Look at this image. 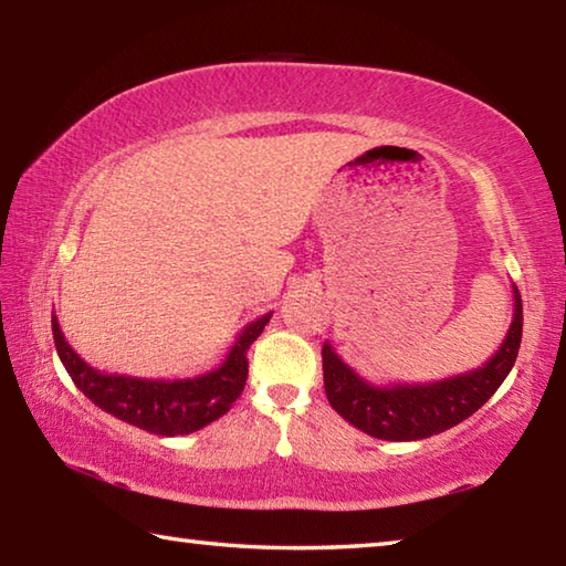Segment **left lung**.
<instances>
[{"label": "left lung", "instance_id": "8db88e82", "mask_svg": "<svg viewBox=\"0 0 566 566\" xmlns=\"http://www.w3.org/2000/svg\"><path fill=\"white\" fill-rule=\"evenodd\" d=\"M514 310L506 337L482 367L424 385H371L329 342L322 347L324 391L332 409L364 434L385 442H417L472 417L514 367L522 342V296L512 284Z\"/></svg>", "mask_w": 566, "mask_h": 566}]
</instances>
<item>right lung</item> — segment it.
<instances>
[{
	"instance_id": "add662e5",
	"label": "right lung",
	"mask_w": 566,
	"mask_h": 566,
	"mask_svg": "<svg viewBox=\"0 0 566 566\" xmlns=\"http://www.w3.org/2000/svg\"><path fill=\"white\" fill-rule=\"evenodd\" d=\"M272 312L262 314L260 319L249 322L237 334L229 347L224 361L219 367L197 377L185 379H142L129 375H107L94 369L76 354L64 332L52 317L54 347L64 364L66 375L72 377L76 389L92 399L107 415L117 417L127 424H134L145 432L161 437L191 434L197 429L212 424L214 419L227 415L247 385V349L264 332Z\"/></svg>"
}]
</instances>
